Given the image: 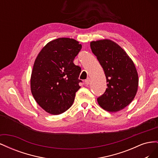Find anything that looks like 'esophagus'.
<instances>
[{
  "label": "esophagus",
  "instance_id": "1",
  "mask_svg": "<svg viewBox=\"0 0 158 158\" xmlns=\"http://www.w3.org/2000/svg\"><path fill=\"white\" fill-rule=\"evenodd\" d=\"M90 82V79L89 78H88L86 80H85V84L86 85H88Z\"/></svg>",
  "mask_w": 158,
  "mask_h": 158
}]
</instances>
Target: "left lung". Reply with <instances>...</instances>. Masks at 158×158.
Returning <instances> with one entry per match:
<instances>
[{
	"mask_svg": "<svg viewBox=\"0 0 158 158\" xmlns=\"http://www.w3.org/2000/svg\"><path fill=\"white\" fill-rule=\"evenodd\" d=\"M107 79L106 92L97 100L109 112H117L130 104L136 94L138 76L135 64L121 47L108 40L90 43Z\"/></svg>",
	"mask_w": 158,
	"mask_h": 158,
	"instance_id": "obj_1",
	"label": "left lung"
}]
</instances>
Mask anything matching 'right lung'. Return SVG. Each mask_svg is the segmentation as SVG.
<instances>
[{"instance_id": "right-lung-1", "label": "right lung", "mask_w": 158, "mask_h": 158, "mask_svg": "<svg viewBox=\"0 0 158 158\" xmlns=\"http://www.w3.org/2000/svg\"><path fill=\"white\" fill-rule=\"evenodd\" d=\"M82 49L78 41L58 38L48 43L37 55L31 77V90L39 106L52 114L65 112L80 88L81 68L74 64Z\"/></svg>"}]
</instances>
